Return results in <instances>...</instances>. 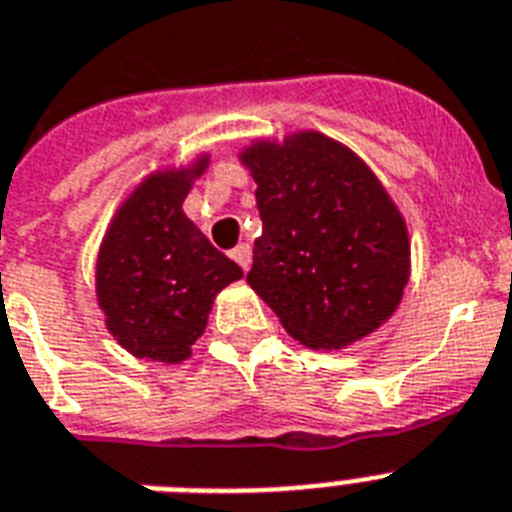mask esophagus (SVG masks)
<instances>
[{"mask_svg":"<svg viewBox=\"0 0 512 512\" xmlns=\"http://www.w3.org/2000/svg\"><path fill=\"white\" fill-rule=\"evenodd\" d=\"M231 257L239 263V268L249 270V265H252V247H249V244H239V247L231 252Z\"/></svg>","mask_w":512,"mask_h":512,"instance_id":"obj_1","label":"esophagus"}]
</instances>
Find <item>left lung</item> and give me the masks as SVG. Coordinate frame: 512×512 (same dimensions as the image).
Returning <instances> with one entry per match:
<instances>
[{
    "mask_svg": "<svg viewBox=\"0 0 512 512\" xmlns=\"http://www.w3.org/2000/svg\"><path fill=\"white\" fill-rule=\"evenodd\" d=\"M263 234L247 283L307 349L338 351L375 333L401 304L409 229L354 150L307 130L242 150Z\"/></svg>",
    "mask_w": 512,
    "mask_h": 512,
    "instance_id": "8db88e82",
    "label": "left lung"
}]
</instances>
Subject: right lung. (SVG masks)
I'll return each mask as SVG.
<instances>
[{
  "label": "right lung",
  "mask_w": 512,
  "mask_h": 512,
  "mask_svg": "<svg viewBox=\"0 0 512 512\" xmlns=\"http://www.w3.org/2000/svg\"><path fill=\"white\" fill-rule=\"evenodd\" d=\"M205 169L208 156H200L187 169L150 174L119 205L98 249V307L137 359L184 362L218 291L244 276L184 216V197Z\"/></svg>",
  "instance_id": "1"
}]
</instances>
